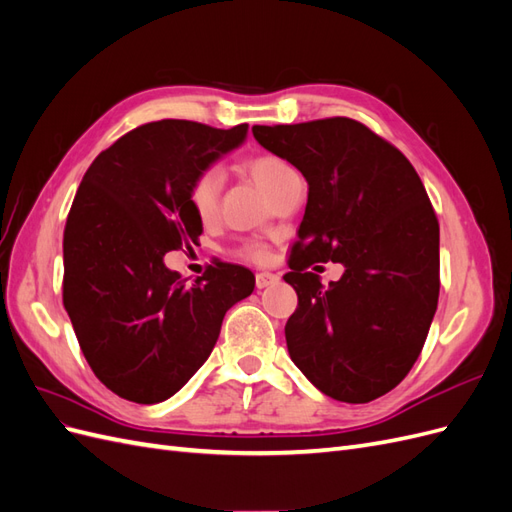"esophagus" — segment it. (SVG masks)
Masks as SVG:
<instances>
[{
  "label": "esophagus",
  "instance_id": "obj_1",
  "mask_svg": "<svg viewBox=\"0 0 512 512\" xmlns=\"http://www.w3.org/2000/svg\"><path fill=\"white\" fill-rule=\"evenodd\" d=\"M280 282V275L275 273H269V271H262V273H256V288L262 290V288H269L273 284Z\"/></svg>",
  "mask_w": 512,
  "mask_h": 512
}]
</instances>
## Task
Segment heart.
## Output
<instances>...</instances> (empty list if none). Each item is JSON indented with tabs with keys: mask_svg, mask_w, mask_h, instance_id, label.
I'll use <instances>...</instances> for the list:
<instances>
[{
	"mask_svg": "<svg viewBox=\"0 0 512 512\" xmlns=\"http://www.w3.org/2000/svg\"><path fill=\"white\" fill-rule=\"evenodd\" d=\"M243 168H245V173L260 185V190L265 192L269 198H273L277 192H280L290 179L299 177L297 170H294L286 160L271 156V153H262V156H254L250 160H245ZM222 185H224V175L220 168L203 170V173H198L194 177V181L190 185L188 203H190L196 218L203 224L213 222L215 215H218ZM237 256L243 260H252V262H265L269 252L262 243L247 241L239 247Z\"/></svg>",
	"mask_w": 512,
	"mask_h": 512,
	"instance_id": "b5f03b06",
	"label": "heart"
}]
</instances>
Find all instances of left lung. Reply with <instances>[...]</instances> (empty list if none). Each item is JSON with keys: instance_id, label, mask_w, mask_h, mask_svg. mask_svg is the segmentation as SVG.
<instances>
[{"instance_id": "obj_1", "label": "left lung", "mask_w": 512, "mask_h": 512, "mask_svg": "<svg viewBox=\"0 0 512 512\" xmlns=\"http://www.w3.org/2000/svg\"><path fill=\"white\" fill-rule=\"evenodd\" d=\"M252 132L309 185L284 275L299 297L286 322L290 359L324 395L367 404L408 376L438 307L440 226L423 181L348 117ZM329 259L347 271L322 287L306 269Z\"/></svg>"}]
</instances>
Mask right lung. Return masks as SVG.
Masks as SVG:
<instances>
[{"mask_svg":"<svg viewBox=\"0 0 512 512\" xmlns=\"http://www.w3.org/2000/svg\"><path fill=\"white\" fill-rule=\"evenodd\" d=\"M247 123L218 130L185 119L138 126L91 162L64 230V307L89 367L136 404L173 397L250 297L254 275L218 262L188 286L164 254L203 232L194 177L243 143Z\"/></svg>","mask_w":512,"mask_h":512,"instance_id":"add662e5","label":"right lung"}]
</instances>
